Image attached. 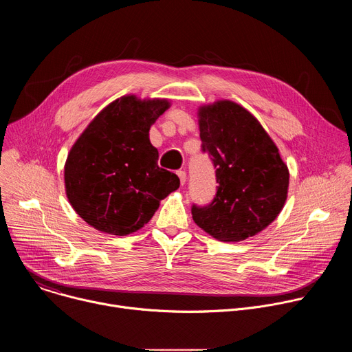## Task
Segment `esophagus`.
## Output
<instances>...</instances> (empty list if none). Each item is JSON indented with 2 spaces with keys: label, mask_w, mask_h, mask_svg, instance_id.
<instances>
[{
  "label": "esophagus",
  "mask_w": 352,
  "mask_h": 352,
  "mask_svg": "<svg viewBox=\"0 0 352 352\" xmlns=\"http://www.w3.org/2000/svg\"><path fill=\"white\" fill-rule=\"evenodd\" d=\"M177 174H178V177H179V181H181V184L184 185V184L186 182V173H185V171H182V170H179Z\"/></svg>",
  "instance_id": "1"
}]
</instances>
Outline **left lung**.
Here are the masks:
<instances>
[{
    "mask_svg": "<svg viewBox=\"0 0 352 352\" xmlns=\"http://www.w3.org/2000/svg\"><path fill=\"white\" fill-rule=\"evenodd\" d=\"M199 129L219 186L209 205H192L193 221L219 241L254 236L276 220L287 199L289 174L277 146L252 114L230 100L200 109Z\"/></svg>",
    "mask_w": 352,
    "mask_h": 352,
    "instance_id": "1",
    "label": "left lung"
}]
</instances>
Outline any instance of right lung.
Masks as SVG:
<instances>
[{
    "mask_svg": "<svg viewBox=\"0 0 352 352\" xmlns=\"http://www.w3.org/2000/svg\"><path fill=\"white\" fill-rule=\"evenodd\" d=\"M168 100L124 96L89 124L65 163V189L75 212L91 227L113 235L142 228L179 178L159 167L150 143L152 124Z\"/></svg>",
    "mask_w": 352,
    "mask_h": 352,
    "instance_id": "1",
    "label": "right lung"
}]
</instances>
